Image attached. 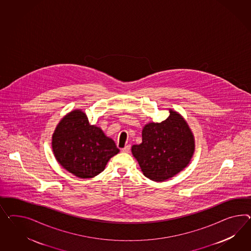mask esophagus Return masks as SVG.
Listing matches in <instances>:
<instances>
[{
	"mask_svg": "<svg viewBox=\"0 0 251 251\" xmlns=\"http://www.w3.org/2000/svg\"><path fill=\"white\" fill-rule=\"evenodd\" d=\"M129 150H130V145H127V146H125V147L122 150V152H129Z\"/></svg>",
	"mask_w": 251,
	"mask_h": 251,
	"instance_id": "obj_1",
	"label": "esophagus"
}]
</instances>
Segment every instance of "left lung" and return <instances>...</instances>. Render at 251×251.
<instances>
[{
  "instance_id": "left-lung-1",
  "label": "left lung",
  "mask_w": 251,
  "mask_h": 251,
  "mask_svg": "<svg viewBox=\"0 0 251 251\" xmlns=\"http://www.w3.org/2000/svg\"><path fill=\"white\" fill-rule=\"evenodd\" d=\"M162 122H149L143 127V142L132 145L131 152L143 176L163 182L182 172L195 153V137L187 122L176 110Z\"/></svg>"
}]
</instances>
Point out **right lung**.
Returning <instances> with one entry per match:
<instances>
[{"instance_id":"1","label":"right lung","mask_w":251,"mask_h":251,"mask_svg":"<svg viewBox=\"0 0 251 251\" xmlns=\"http://www.w3.org/2000/svg\"><path fill=\"white\" fill-rule=\"evenodd\" d=\"M52 149L64 169L83 179L100 175L120 151L100 127L89 124L82 109L70 111L58 122L52 136Z\"/></svg>"}]
</instances>
